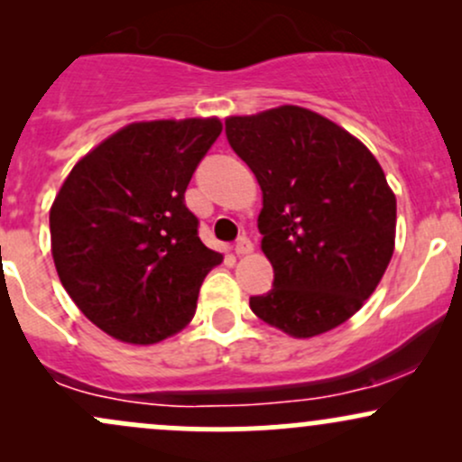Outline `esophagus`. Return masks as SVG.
I'll return each mask as SVG.
<instances>
[{"label":"esophagus","instance_id":"1","mask_svg":"<svg viewBox=\"0 0 462 462\" xmlns=\"http://www.w3.org/2000/svg\"><path fill=\"white\" fill-rule=\"evenodd\" d=\"M235 252L238 254V256H245V254H252L254 252V243L249 241L247 236H241L235 243Z\"/></svg>","mask_w":462,"mask_h":462}]
</instances>
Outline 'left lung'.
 <instances>
[{
  "label": "left lung",
  "instance_id": "8db88e82",
  "mask_svg": "<svg viewBox=\"0 0 462 462\" xmlns=\"http://www.w3.org/2000/svg\"><path fill=\"white\" fill-rule=\"evenodd\" d=\"M226 134L263 190L258 230L273 289L249 298L293 338L330 332L363 309L395 249L397 201L375 156L301 106L227 116Z\"/></svg>",
  "mask_w": 462,
  "mask_h": 462
}]
</instances>
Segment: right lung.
I'll list each match as a JSON object with an SVG mask.
<instances>
[{"mask_svg": "<svg viewBox=\"0 0 462 462\" xmlns=\"http://www.w3.org/2000/svg\"><path fill=\"white\" fill-rule=\"evenodd\" d=\"M224 125L217 116L136 121L71 169L50 210L58 278L99 330L152 346L189 326L206 273L224 256L184 204Z\"/></svg>", "mask_w": 462, "mask_h": 462, "instance_id": "obj_1", "label": "right lung"}]
</instances>
